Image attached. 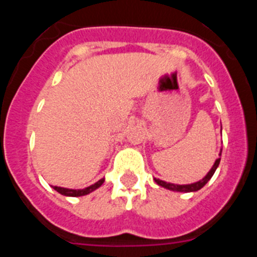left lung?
Listing matches in <instances>:
<instances>
[{"label":"left lung","instance_id":"8db88e82","mask_svg":"<svg viewBox=\"0 0 257 257\" xmlns=\"http://www.w3.org/2000/svg\"><path fill=\"white\" fill-rule=\"evenodd\" d=\"M220 163V158H217L216 161H215V163H213L212 169L210 170V172H208L207 175H206L205 178L202 179V180L197 181V183H193V184H187V185H178V184H171V183H166V181L163 180H160V179H154L156 180V183L158 184V185H161V187L166 188V189H170V190H174V192H184V193H188V192H197V190H199L201 188H203L207 184V181L210 180L211 178H212V175L215 174V171H216L217 166H219Z\"/></svg>","mask_w":257,"mask_h":257}]
</instances>
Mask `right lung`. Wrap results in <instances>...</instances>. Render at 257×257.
Listing matches in <instances>:
<instances>
[{
  "label": "right lung",
  "instance_id": "add662e5",
  "mask_svg": "<svg viewBox=\"0 0 257 257\" xmlns=\"http://www.w3.org/2000/svg\"><path fill=\"white\" fill-rule=\"evenodd\" d=\"M104 183V179H100V180L95 183L94 185H90V187L85 188V189H67V188H61V187H54V189L56 192H59L63 196H68V197H79V196H85V194H88V193H91L92 190L97 189V188L100 187L101 184Z\"/></svg>",
  "mask_w": 257,
  "mask_h": 257
}]
</instances>
